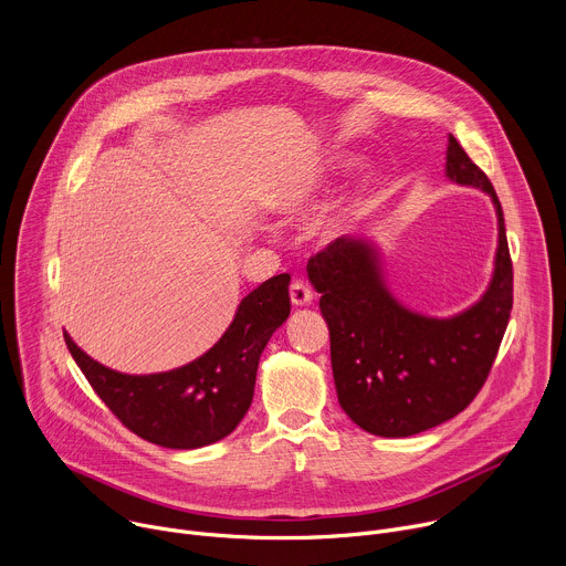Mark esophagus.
<instances>
[{
  "instance_id": "1",
  "label": "esophagus",
  "mask_w": 566,
  "mask_h": 566,
  "mask_svg": "<svg viewBox=\"0 0 566 566\" xmlns=\"http://www.w3.org/2000/svg\"><path fill=\"white\" fill-rule=\"evenodd\" d=\"M311 300H313V291L308 289V284L302 282V280H293V282H291V302H293L295 306H304V304H308Z\"/></svg>"
}]
</instances>
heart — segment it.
Wrapping results in <instances>:
<instances>
[{"label": "heart", "instance_id": "b5f03b06", "mask_svg": "<svg viewBox=\"0 0 566 566\" xmlns=\"http://www.w3.org/2000/svg\"><path fill=\"white\" fill-rule=\"evenodd\" d=\"M306 195H308V190L304 188V184L284 181L277 188H273V192L269 195V206L277 212L291 214V212H297L304 206Z\"/></svg>", "mask_w": 566, "mask_h": 566}]
</instances>
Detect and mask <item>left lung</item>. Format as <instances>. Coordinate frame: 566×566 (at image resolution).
Wrapping results in <instances>:
<instances>
[{"instance_id": "1", "label": "left lung", "mask_w": 566, "mask_h": 566, "mask_svg": "<svg viewBox=\"0 0 566 566\" xmlns=\"http://www.w3.org/2000/svg\"><path fill=\"white\" fill-rule=\"evenodd\" d=\"M446 175L489 192L500 221L493 282L468 311L437 319L400 306L382 282L376 251L356 237H338L306 264L322 293L340 406L378 437L419 434L463 412L486 382L511 317L513 262L502 203L452 134Z\"/></svg>"}]
</instances>
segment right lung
Instances as JSON below:
<instances>
[{
    "instance_id": "add662e5",
    "label": "right lung",
    "mask_w": 566,
    "mask_h": 566,
    "mask_svg": "<svg viewBox=\"0 0 566 566\" xmlns=\"http://www.w3.org/2000/svg\"><path fill=\"white\" fill-rule=\"evenodd\" d=\"M289 275H275L239 302L219 343L201 358L164 374L129 376L114 371L64 343L85 378L136 437L192 450L228 437L251 408L260 356L273 332L291 313Z\"/></svg>"
}]
</instances>
